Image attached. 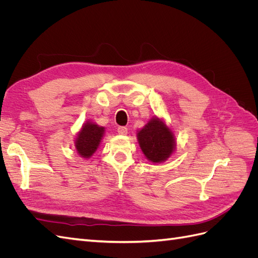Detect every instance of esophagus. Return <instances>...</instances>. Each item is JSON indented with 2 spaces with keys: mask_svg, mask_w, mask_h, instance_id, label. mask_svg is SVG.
<instances>
[{
  "mask_svg": "<svg viewBox=\"0 0 258 258\" xmlns=\"http://www.w3.org/2000/svg\"><path fill=\"white\" fill-rule=\"evenodd\" d=\"M117 132H118V134L121 135V136H126L128 134V128H126V127H118V128H117Z\"/></svg>",
  "mask_w": 258,
  "mask_h": 258,
  "instance_id": "1",
  "label": "esophagus"
}]
</instances>
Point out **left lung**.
I'll return each instance as SVG.
<instances>
[{
    "label": "left lung",
    "mask_w": 258,
    "mask_h": 258,
    "mask_svg": "<svg viewBox=\"0 0 258 258\" xmlns=\"http://www.w3.org/2000/svg\"><path fill=\"white\" fill-rule=\"evenodd\" d=\"M137 138L145 158L153 163L166 161L175 152L176 140L172 129L157 116L138 130Z\"/></svg>",
    "instance_id": "1"
}]
</instances>
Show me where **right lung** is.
Listing matches in <instances>:
<instances>
[{
  "instance_id": "right-lung-1",
  "label": "right lung",
  "mask_w": 258,
  "mask_h": 258,
  "mask_svg": "<svg viewBox=\"0 0 258 258\" xmlns=\"http://www.w3.org/2000/svg\"><path fill=\"white\" fill-rule=\"evenodd\" d=\"M105 128L96 122L87 120L76 134L74 140L75 150L82 158L89 159L97 152L104 137Z\"/></svg>"
}]
</instances>
